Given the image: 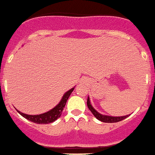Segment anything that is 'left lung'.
I'll use <instances>...</instances> for the list:
<instances>
[{
    "label": "left lung",
    "mask_w": 155,
    "mask_h": 155,
    "mask_svg": "<svg viewBox=\"0 0 155 155\" xmlns=\"http://www.w3.org/2000/svg\"><path fill=\"white\" fill-rule=\"evenodd\" d=\"M87 105L89 110L91 111V113L94 115L96 119H98V120L100 121L104 122V123H117V122L122 121V120H124V119H126L127 117H128V116H117V117H114V116H104V115L100 114L99 113H98L94 108L91 106V103H90L89 101V98L87 97Z\"/></svg>",
    "instance_id": "1"
}]
</instances>
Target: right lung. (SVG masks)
Listing matches in <instances>:
<instances>
[{"label": "right lung", "instance_id": "1", "mask_svg": "<svg viewBox=\"0 0 155 155\" xmlns=\"http://www.w3.org/2000/svg\"><path fill=\"white\" fill-rule=\"evenodd\" d=\"M74 88H71V90H69L68 91L64 94V95L63 96L62 99L60 102V103L56 106V107L53 108V109L50 110L47 113H45L43 114L40 115H35V116H32V115H27L25 114V113H21V112H18V113L20 115L25 117V119L28 120L29 121L32 122V123H35V124H50V123H53L55 120H57V119L61 116L62 114V112L64 110V108L65 106L66 103H67V101H68V98L71 95V92L74 91Z\"/></svg>", "mask_w": 155, "mask_h": 155}]
</instances>
